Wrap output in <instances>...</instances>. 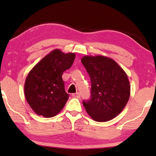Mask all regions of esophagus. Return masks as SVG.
Returning <instances> with one entry per match:
<instances>
[{
    "instance_id": "1",
    "label": "esophagus",
    "mask_w": 156,
    "mask_h": 156,
    "mask_svg": "<svg viewBox=\"0 0 156 156\" xmlns=\"http://www.w3.org/2000/svg\"><path fill=\"white\" fill-rule=\"evenodd\" d=\"M72 97H74V98H79L80 97V94L79 93V92H76V93L72 94Z\"/></svg>"
}]
</instances>
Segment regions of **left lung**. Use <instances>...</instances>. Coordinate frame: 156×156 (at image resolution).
Instances as JSON below:
<instances>
[{
	"mask_svg": "<svg viewBox=\"0 0 156 156\" xmlns=\"http://www.w3.org/2000/svg\"><path fill=\"white\" fill-rule=\"evenodd\" d=\"M82 64L91 81V98L82 102L94 121L106 122L116 117L130 97L127 75L117 62L104 55H85Z\"/></svg>",
	"mask_w": 156,
	"mask_h": 156,
	"instance_id": "1",
	"label": "left lung"
}]
</instances>
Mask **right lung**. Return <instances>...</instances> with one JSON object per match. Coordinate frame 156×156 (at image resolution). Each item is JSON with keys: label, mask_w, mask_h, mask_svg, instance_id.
I'll use <instances>...</instances> for the list:
<instances>
[{"label": "right lung", "mask_w": 156, "mask_h": 156, "mask_svg": "<svg viewBox=\"0 0 156 156\" xmlns=\"http://www.w3.org/2000/svg\"><path fill=\"white\" fill-rule=\"evenodd\" d=\"M74 53L64 54L55 49L39 62L26 78L24 92L29 105L36 114L46 118L58 115L69 97L62 74L71 67Z\"/></svg>", "instance_id": "add662e5"}]
</instances>
